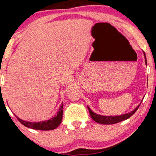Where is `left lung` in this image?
<instances>
[{"label":"left lung","mask_w":156,"mask_h":156,"mask_svg":"<svg viewBox=\"0 0 156 156\" xmlns=\"http://www.w3.org/2000/svg\"><path fill=\"white\" fill-rule=\"evenodd\" d=\"M144 59H145V63L147 64V59H146V56L144 52ZM140 105H138L136 108L134 109V110L132 112H129V113L124 114V115H118V116H103V115H97V114L94 113V112H92L91 110L89 107H88V109H89V114L91 115V119H92L94 121L98 123H101V124H114V123H117L119 122L123 121L124 120L128 119L129 118H130L133 114L137 110V109L139 108Z\"/></svg>","instance_id":"left-lung-1"}]
</instances>
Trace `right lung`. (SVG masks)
Instances as JSON below:
<instances>
[{
    "mask_svg": "<svg viewBox=\"0 0 156 156\" xmlns=\"http://www.w3.org/2000/svg\"><path fill=\"white\" fill-rule=\"evenodd\" d=\"M63 104L62 103L60 108L59 109V111L57 112V115L54 117L51 118L50 120H48L46 121L38 122V123H33V122H27L22 121L20 119H17L18 121L23 124L24 126L27 127V128H30L33 129H37V130L41 131H48V130H53L56 129L61 123L62 120V114H63Z\"/></svg>",
    "mask_w": 156,
    "mask_h": 156,
    "instance_id": "1",
    "label": "right lung"
}]
</instances>
